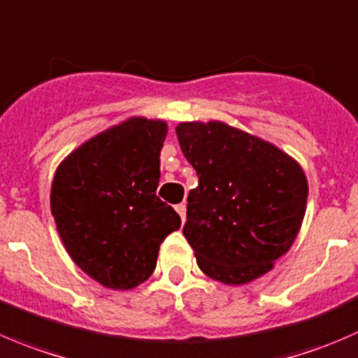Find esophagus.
<instances>
[{
    "label": "esophagus",
    "mask_w": 358,
    "mask_h": 358,
    "mask_svg": "<svg viewBox=\"0 0 358 358\" xmlns=\"http://www.w3.org/2000/svg\"><path fill=\"white\" fill-rule=\"evenodd\" d=\"M176 210H178V214L180 215V221H186V205L184 203H179L176 205Z\"/></svg>",
    "instance_id": "esophagus-1"
}]
</instances>
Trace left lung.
I'll return each mask as SVG.
<instances>
[{"mask_svg":"<svg viewBox=\"0 0 358 358\" xmlns=\"http://www.w3.org/2000/svg\"><path fill=\"white\" fill-rule=\"evenodd\" d=\"M176 134L198 176L182 228L198 268L224 285L266 275L303 224V167L275 144L219 120L182 122Z\"/></svg>","mask_w":358,"mask_h":358,"instance_id":"left-lung-1","label":"left lung"}]
</instances>
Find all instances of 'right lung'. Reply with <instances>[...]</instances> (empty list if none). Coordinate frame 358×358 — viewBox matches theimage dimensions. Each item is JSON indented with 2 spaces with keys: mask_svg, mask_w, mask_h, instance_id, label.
Masks as SVG:
<instances>
[{
  "mask_svg": "<svg viewBox=\"0 0 358 358\" xmlns=\"http://www.w3.org/2000/svg\"><path fill=\"white\" fill-rule=\"evenodd\" d=\"M169 125L130 116L71 151L52 179L50 210L67 254L113 291H130L157 266L162 242L180 228L157 196Z\"/></svg>",
  "mask_w": 358,
  "mask_h": 358,
  "instance_id": "obj_1",
  "label": "right lung"
}]
</instances>
